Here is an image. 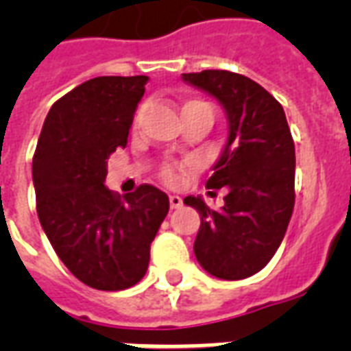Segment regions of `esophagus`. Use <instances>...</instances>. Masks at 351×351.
<instances>
[{"mask_svg":"<svg viewBox=\"0 0 351 351\" xmlns=\"http://www.w3.org/2000/svg\"><path fill=\"white\" fill-rule=\"evenodd\" d=\"M169 204H171V208H173V209L182 208V198L178 197V195H171V197H169Z\"/></svg>","mask_w":351,"mask_h":351,"instance_id":"obj_1","label":"esophagus"}]
</instances>
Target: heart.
I'll use <instances>...</instances> for the list:
<instances>
[{
	"mask_svg": "<svg viewBox=\"0 0 351 351\" xmlns=\"http://www.w3.org/2000/svg\"><path fill=\"white\" fill-rule=\"evenodd\" d=\"M191 104H202V101H189V104H186V106H191ZM182 171H184V167L178 164H169V162H167V164H162L158 171L160 180L165 182V184H169V186H173V184H176V182L180 180Z\"/></svg>",
	"mask_w": 351,
	"mask_h": 351,
	"instance_id": "1",
	"label": "heart"
}]
</instances>
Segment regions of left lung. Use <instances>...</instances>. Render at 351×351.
Here are the masks:
<instances>
[{
  "label": "left lung",
  "instance_id": "8db88e82",
  "mask_svg": "<svg viewBox=\"0 0 351 351\" xmlns=\"http://www.w3.org/2000/svg\"><path fill=\"white\" fill-rule=\"evenodd\" d=\"M222 104L230 136L209 189L226 187L224 208L202 198L184 204L200 213L195 255L213 277L240 280L271 261L295 206V143L282 106L262 85L230 71L182 74ZM215 193V191H209Z\"/></svg>",
  "mask_w": 351,
  "mask_h": 351
}]
</instances>
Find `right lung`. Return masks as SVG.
<instances>
[{
	"label": "right lung",
	"instance_id": "right-lung-1",
	"mask_svg": "<svg viewBox=\"0 0 351 351\" xmlns=\"http://www.w3.org/2000/svg\"><path fill=\"white\" fill-rule=\"evenodd\" d=\"M147 76H100L54 101L32 158L36 211L67 269L101 291L134 286L169 198L142 184L121 198L104 182L107 160L125 147Z\"/></svg>",
	"mask_w": 351,
	"mask_h": 351
}]
</instances>
